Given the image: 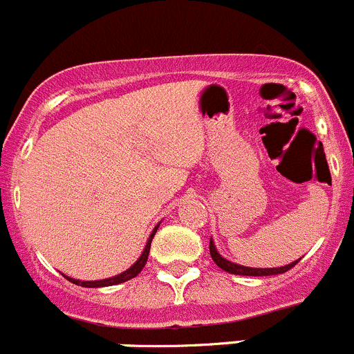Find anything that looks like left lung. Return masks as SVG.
<instances>
[{
  "label": "left lung",
  "instance_id": "1",
  "mask_svg": "<svg viewBox=\"0 0 354 354\" xmlns=\"http://www.w3.org/2000/svg\"><path fill=\"white\" fill-rule=\"evenodd\" d=\"M209 252H211V257L212 260H214V263L218 265L219 268H223L224 272L227 273H234V275H246V277H268V275H279V273H285L287 270H290L292 267H295V265L299 263V260L292 261V263L285 265V267H279V268H252V267H243V265H238V263H233V261L226 260V258L221 257V254L218 253V250H216L214 246V241H209Z\"/></svg>",
  "mask_w": 354,
  "mask_h": 354
}]
</instances>
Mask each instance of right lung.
Returning a JSON list of instances; mask_svg holds the SVG:
<instances>
[{"mask_svg":"<svg viewBox=\"0 0 354 354\" xmlns=\"http://www.w3.org/2000/svg\"><path fill=\"white\" fill-rule=\"evenodd\" d=\"M157 230H158V224H157V226H155V230L151 231L150 238H148V241H147V245H145V250H143L142 254H140V258H138V260H136L135 263H133L130 268H128V270H124L123 273H120V275L109 277V279H104V280H94V282H93V280H86V282H82V280H77V279H71V277H67V275H64V277H66V279L69 280V282H72V283H75V285H81V287H89V288H97V287H109V285H118V283H123V282H127V280H130V279H135V277L138 275L140 272H142L143 267H145V263H147V260H148V253H150V245H151V239H153L155 233H157Z\"/></svg>","mask_w":354,"mask_h":354,"instance_id":"1","label":"right lung"}]
</instances>
